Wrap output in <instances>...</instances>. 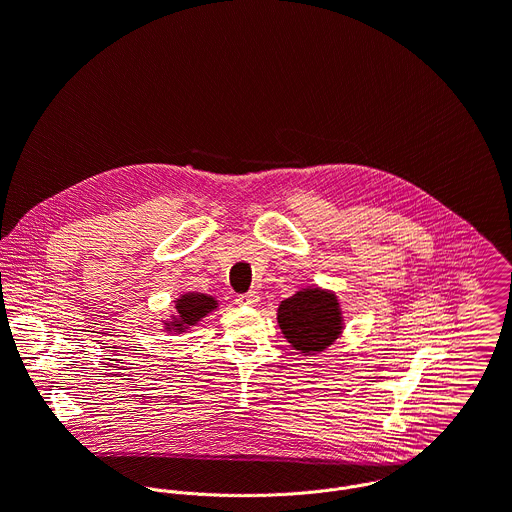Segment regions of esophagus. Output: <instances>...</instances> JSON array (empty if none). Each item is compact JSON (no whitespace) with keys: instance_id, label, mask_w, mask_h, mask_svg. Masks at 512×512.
Wrapping results in <instances>:
<instances>
[{"instance_id":"34e87169","label":"esophagus","mask_w":512,"mask_h":512,"mask_svg":"<svg viewBox=\"0 0 512 512\" xmlns=\"http://www.w3.org/2000/svg\"><path fill=\"white\" fill-rule=\"evenodd\" d=\"M257 302H259L257 291H247V294L237 296V304L239 306H257Z\"/></svg>"}]
</instances>
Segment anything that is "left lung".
Instances as JSON below:
<instances>
[{
	"mask_svg": "<svg viewBox=\"0 0 512 512\" xmlns=\"http://www.w3.org/2000/svg\"><path fill=\"white\" fill-rule=\"evenodd\" d=\"M277 324L291 348L316 356L342 336L344 312L336 291L306 285L279 304Z\"/></svg>",
	"mask_w": 512,
	"mask_h": 512,
	"instance_id": "1",
	"label": "left lung"
}]
</instances>
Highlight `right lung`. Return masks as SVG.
<instances>
[{
    "label": "right lung",
    "mask_w": 512,
    "mask_h": 512,
    "mask_svg": "<svg viewBox=\"0 0 512 512\" xmlns=\"http://www.w3.org/2000/svg\"><path fill=\"white\" fill-rule=\"evenodd\" d=\"M214 310H218V300L214 296L200 294V291H184V294H180L174 300V312H170V316L162 320L164 332H170V334L188 332Z\"/></svg>",
    "instance_id": "right-lung-1"
}]
</instances>
